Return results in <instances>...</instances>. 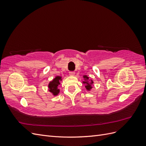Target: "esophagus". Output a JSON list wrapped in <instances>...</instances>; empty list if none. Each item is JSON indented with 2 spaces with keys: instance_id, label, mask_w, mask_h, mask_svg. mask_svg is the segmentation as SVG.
Returning a JSON list of instances; mask_svg holds the SVG:
<instances>
[{
  "instance_id": "34e87169",
  "label": "esophagus",
  "mask_w": 146,
  "mask_h": 146,
  "mask_svg": "<svg viewBox=\"0 0 146 146\" xmlns=\"http://www.w3.org/2000/svg\"><path fill=\"white\" fill-rule=\"evenodd\" d=\"M69 75H70V76H74L75 75V72H74V71L69 72Z\"/></svg>"
}]
</instances>
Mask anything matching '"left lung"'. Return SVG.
Instances as JSON below:
<instances>
[{
    "instance_id": "1",
    "label": "left lung",
    "mask_w": 146,
    "mask_h": 146,
    "mask_svg": "<svg viewBox=\"0 0 146 146\" xmlns=\"http://www.w3.org/2000/svg\"><path fill=\"white\" fill-rule=\"evenodd\" d=\"M83 78H84V80L83 82V83L84 84H86L85 85V88L86 89L88 90V91H90L92 88V84H93V81H92V80H91L90 82L88 81V80H89V77H88L87 76H83Z\"/></svg>"
}]
</instances>
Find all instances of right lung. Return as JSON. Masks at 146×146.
<instances>
[{"mask_svg":"<svg viewBox=\"0 0 146 146\" xmlns=\"http://www.w3.org/2000/svg\"><path fill=\"white\" fill-rule=\"evenodd\" d=\"M62 80L61 77L56 76L53 80L49 82L48 85V91L54 96H57L60 92V90L58 89V85L60 84V81Z\"/></svg>","mask_w":146,"mask_h":146,"instance_id":"add662e5","label":"right lung"}]
</instances>
